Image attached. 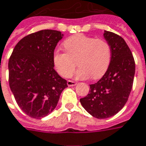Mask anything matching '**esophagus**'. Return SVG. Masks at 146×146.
<instances>
[{"mask_svg": "<svg viewBox=\"0 0 146 146\" xmlns=\"http://www.w3.org/2000/svg\"><path fill=\"white\" fill-rule=\"evenodd\" d=\"M67 85H68V86H75L77 85V83L73 81H67Z\"/></svg>", "mask_w": 146, "mask_h": 146, "instance_id": "esophagus-1", "label": "esophagus"}]
</instances>
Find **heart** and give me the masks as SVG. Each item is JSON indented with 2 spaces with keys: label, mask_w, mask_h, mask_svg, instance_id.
Masks as SVG:
<instances>
[{
  "label": "heart",
  "mask_w": 146,
  "mask_h": 146,
  "mask_svg": "<svg viewBox=\"0 0 146 146\" xmlns=\"http://www.w3.org/2000/svg\"><path fill=\"white\" fill-rule=\"evenodd\" d=\"M63 47L65 52L56 50L52 54L54 67L61 77H69L77 65L80 68L75 74L77 79L84 80L90 76L98 79L110 65L112 51L106 40L76 34L65 40Z\"/></svg>",
  "instance_id": "1"
}]
</instances>
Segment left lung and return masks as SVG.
Returning a JSON list of instances; mask_svg holds the SVG:
<instances>
[{
    "instance_id": "obj_1",
    "label": "left lung",
    "mask_w": 146,
    "mask_h": 146,
    "mask_svg": "<svg viewBox=\"0 0 146 146\" xmlns=\"http://www.w3.org/2000/svg\"><path fill=\"white\" fill-rule=\"evenodd\" d=\"M103 36L111 47L110 65L97 83L90 85L89 94L80 99L84 109L98 119L113 117L124 107L135 74L134 59L125 40L106 30Z\"/></svg>"
}]
</instances>
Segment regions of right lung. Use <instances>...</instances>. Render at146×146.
<instances>
[{"instance_id":"add662e5","label":"right lung","mask_w":146,"mask_h":146,"mask_svg":"<svg viewBox=\"0 0 146 146\" xmlns=\"http://www.w3.org/2000/svg\"><path fill=\"white\" fill-rule=\"evenodd\" d=\"M61 32L44 29L25 36L9 60V81L19 107L33 118H42L56 108L67 81L54 69L52 54Z\"/></svg>"}]
</instances>
